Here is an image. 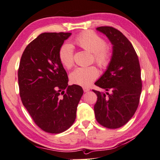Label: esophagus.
<instances>
[{"label": "esophagus", "instance_id": "obj_1", "mask_svg": "<svg viewBox=\"0 0 160 160\" xmlns=\"http://www.w3.org/2000/svg\"><path fill=\"white\" fill-rule=\"evenodd\" d=\"M83 90H84L85 92H87L88 91H90V88L87 87H83Z\"/></svg>", "mask_w": 160, "mask_h": 160}]
</instances>
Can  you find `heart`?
Masks as SVG:
<instances>
[{
  "label": "heart",
  "instance_id": "b5f03b06",
  "mask_svg": "<svg viewBox=\"0 0 160 160\" xmlns=\"http://www.w3.org/2000/svg\"><path fill=\"white\" fill-rule=\"evenodd\" d=\"M75 43L85 50L93 53L95 62L102 69H106L112 59V52L106 46L105 40L92 31H85L74 40ZM58 56L60 62L65 68H70L74 64V51L72 45L64 43L60 48ZM99 72L95 66L79 67L71 72L70 80L74 84L90 85L98 77Z\"/></svg>",
  "mask_w": 160,
  "mask_h": 160
}]
</instances>
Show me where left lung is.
Returning <instances> with one entry per match:
<instances>
[{
    "label": "left lung",
    "instance_id": "obj_1",
    "mask_svg": "<svg viewBox=\"0 0 160 160\" xmlns=\"http://www.w3.org/2000/svg\"><path fill=\"white\" fill-rule=\"evenodd\" d=\"M97 30L113 46L110 65L95 83L107 92L92 90L98 96L95 115L101 125L117 129L125 125L138 109L142 87L140 65L132 45L120 30L110 26L98 27Z\"/></svg>",
    "mask_w": 160,
    "mask_h": 160
}]
</instances>
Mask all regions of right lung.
Returning a JSON list of instances; mask_svg holds the SVG:
<instances>
[{
	"mask_svg": "<svg viewBox=\"0 0 160 160\" xmlns=\"http://www.w3.org/2000/svg\"><path fill=\"white\" fill-rule=\"evenodd\" d=\"M70 32H43L22 52L18 72L22 105L35 123L48 133L70 128L83 90L68 85V75L58 52Z\"/></svg>",
	"mask_w": 160,
	"mask_h": 160,
	"instance_id": "1",
	"label": "right lung"
}]
</instances>
